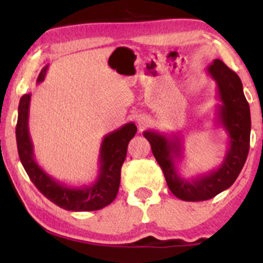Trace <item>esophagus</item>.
Here are the masks:
<instances>
[{
	"instance_id": "1",
	"label": "esophagus",
	"mask_w": 263,
	"mask_h": 263,
	"mask_svg": "<svg viewBox=\"0 0 263 263\" xmlns=\"http://www.w3.org/2000/svg\"><path fill=\"white\" fill-rule=\"evenodd\" d=\"M137 122H138V126H140V127H143V126H146L147 119L146 117H138Z\"/></svg>"
}]
</instances>
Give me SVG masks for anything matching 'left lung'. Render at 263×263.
Segmentation results:
<instances>
[{"label": "left lung", "instance_id": "1", "mask_svg": "<svg viewBox=\"0 0 263 263\" xmlns=\"http://www.w3.org/2000/svg\"><path fill=\"white\" fill-rule=\"evenodd\" d=\"M208 74L218 85V123L225 128L229 147L222 163L216 170L184 179L178 174L177 159L183 157V142L179 136L171 137L156 131H144L152 153L161 165L168 188L177 198L185 201H201L214 198L230 188L245 164L250 149L251 116L238 75L220 59L208 66Z\"/></svg>", "mask_w": 263, "mask_h": 263}]
</instances>
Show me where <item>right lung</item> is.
Masks as SVG:
<instances>
[{
	"label": "right lung",
	"mask_w": 263,
	"mask_h": 263,
	"mask_svg": "<svg viewBox=\"0 0 263 263\" xmlns=\"http://www.w3.org/2000/svg\"><path fill=\"white\" fill-rule=\"evenodd\" d=\"M47 70L48 65L39 73L37 84L44 80ZM29 104L31 93H26L21 98L18 106L16 140L21 163L39 192L52 203L71 211L99 210L112 203L120 188L121 167L127 155L128 142L137 132L135 123H126L105 136L99 156L98 178L91 185L77 188L55 180L35 162L28 128Z\"/></svg>",
	"instance_id": "1"
}]
</instances>
